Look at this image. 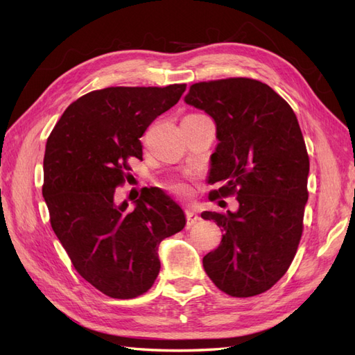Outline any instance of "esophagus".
<instances>
[{
	"instance_id": "obj_1",
	"label": "esophagus",
	"mask_w": 355,
	"mask_h": 355,
	"mask_svg": "<svg viewBox=\"0 0 355 355\" xmlns=\"http://www.w3.org/2000/svg\"><path fill=\"white\" fill-rule=\"evenodd\" d=\"M185 218H187V227L188 228H191L192 225H196L197 222H200V216L198 214L194 211V210H191V209H188V210H185Z\"/></svg>"
}]
</instances>
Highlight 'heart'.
<instances>
[{"label": "heart", "mask_w": 355, "mask_h": 355, "mask_svg": "<svg viewBox=\"0 0 355 355\" xmlns=\"http://www.w3.org/2000/svg\"><path fill=\"white\" fill-rule=\"evenodd\" d=\"M192 115H198V114H192ZM166 188L176 196H182V197L189 196V187L185 184V182L171 180V182H168V184H166Z\"/></svg>", "instance_id": "obj_1"}]
</instances>
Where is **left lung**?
I'll return each instance as SVG.
<instances>
[{
	"label": "left lung",
	"instance_id": "left-lung-1",
	"mask_svg": "<svg viewBox=\"0 0 355 355\" xmlns=\"http://www.w3.org/2000/svg\"><path fill=\"white\" fill-rule=\"evenodd\" d=\"M185 102L216 123L210 182L220 187L209 200L240 204L201 213L223 232L204 271L230 296L261 295L287 272L304 232L309 157L297 118L270 85L245 77L192 84Z\"/></svg>",
	"mask_w": 355,
	"mask_h": 355
}]
</instances>
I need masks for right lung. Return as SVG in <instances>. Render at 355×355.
<instances>
[{"label": "right lung", "instance_id": "1", "mask_svg": "<svg viewBox=\"0 0 355 355\" xmlns=\"http://www.w3.org/2000/svg\"><path fill=\"white\" fill-rule=\"evenodd\" d=\"M185 89L93 90L68 106L47 139L42 197L51 228L77 272L110 297L146 293L159 272L158 244L185 227L184 211L158 188H142L132 210L114 202L130 159H142L139 137Z\"/></svg>", "mask_w": 355, "mask_h": 355}]
</instances>
